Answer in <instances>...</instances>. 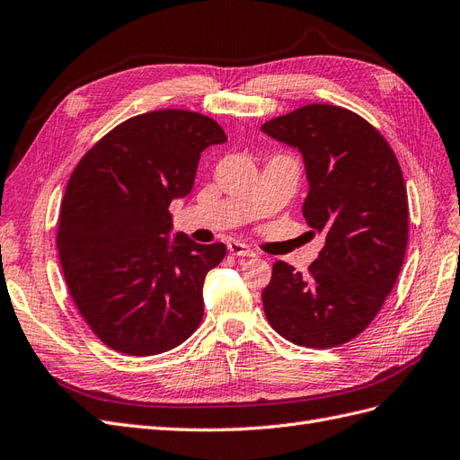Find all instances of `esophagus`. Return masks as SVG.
I'll list each match as a JSON object with an SVG mask.
<instances>
[{"label":"esophagus","instance_id":"esophagus-1","mask_svg":"<svg viewBox=\"0 0 460 460\" xmlns=\"http://www.w3.org/2000/svg\"><path fill=\"white\" fill-rule=\"evenodd\" d=\"M227 248H229V252L233 254V256H243V258H254L256 254L251 251V248H248L244 243H239V241H231L229 244H227Z\"/></svg>","mask_w":460,"mask_h":460}]
</instances>
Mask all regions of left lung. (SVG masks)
Listing matches in <instances>:
<instances>
[{"instance_id":"left-lung-1","label":"left lung","mask_w":460,"mask_h":460,"mask_svg":"<svg viewBox=\"0 0 460 460\" xmlns=\"http://www.w3.org/2000/svg\"><path fill=\"white\" fill-rule=\"evenodd\" d=\"M261 130L303 154V216L325 234L306 275L275 261L261 291L266 318L300 347L349 343L382 310L404 260L409 199L397 155L374 125L327 103L275 117Z\"/></svg>"}]
</instances>
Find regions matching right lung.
Here are the masks:
<instances>
[{"mask_svg":"<svg viewBox=\"0 0 460 460\" xmlns=\"http://www.w3.org/2000/svg\"><path fill=\"white\" fill-rule=\"evenodd\" d=\"M227 135L187 110L135 115L76 164L58 221L65 283L90 330L113 350L152 357L187 341L204 316L202 285L223 243H169V204L192 190L200 154Z\"/></svg>","mask_w":460,"mask_h":460,"instance_id":"right-lung-1","label":"right lung"}]
</instances>
